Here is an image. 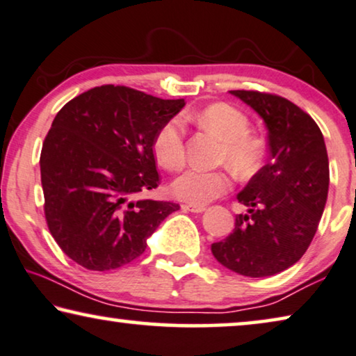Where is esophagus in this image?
<instances>
[{"instance_id": "34e87169", "label": "esophagus", "mask_w": 356, "mask_h": 356, "mask_svg": "<svg viewBox=\"0 0 356 356\" xmlns=\"http://www.w3.org/2000/svg\"><path fill=\"white\" fill-rule=\"evenodd\" d=\"M182 208L185 211H190V212H203L206 209L204 204H193V203H185L182 204Z\"/></svg>"}]
</instances>
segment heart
I'll return each instance as SVG.
<instances>
[{
  "label": "heart",
  "instance_id": "obj_1",
  "mask_svg": "<svg viewBox=\"0 0 356 356\" xmlns=\"http://www.w3.org/2000/svg\"><path fill=\"white\" fill-rule=\"evenodd\" d=\"M182 120L222 140L219 160L241 176H249L261 166L267 153V142L262 136L249 131L248 116L240 108L225 102H216L185 113ZM153 155L158 164L168 171H176L182 166L185 161V132L179 120H169L158 129L153 139ZM230 188L232 176L225 169H187L171 184V193L177 200L193 204L209 203Z\"/></svg>",
  "mask_w": 356,
  "mask_h": 356
}]
</instances>
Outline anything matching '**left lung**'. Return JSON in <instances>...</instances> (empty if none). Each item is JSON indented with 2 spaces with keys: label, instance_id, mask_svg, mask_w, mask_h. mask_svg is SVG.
Segmentation results:
<instances>
[{
  "label": "left lung",
  "instance_id": "obj_1",
  "mask_svg": "<svg viewBox=\"0 0 356 356\" xmlns=\"http://www.w3.org/2000/svg\"><path fill=\"white\" fill-rule=\"evenodd\" d=\"M230 92L264 118L270 161L236 196L249 214L236 216L235 229L211 251L232 272L272 277L304 256L320 224L330 187L325 139L315 120L281 95Z\"/></svg>",
  "mask_w": 356,
  "mask_h": 356
}]
</instances>
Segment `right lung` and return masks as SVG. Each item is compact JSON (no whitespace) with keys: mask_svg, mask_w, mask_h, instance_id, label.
I'll use <instances>...</instances> for the list:
<instances>
[{"mask_svg":"<svg viewBox=\"0 0 356 356\" xmlns=\"http://www.w3.org/2000/svg\"><path fill=\"white\" fill-rule=\"evenodd\" d=\"M184 105L104 84L56 115L40 156L44 217L73 262L95 272L123 267L179 209L171 201L134 198L161 182L153 139Z\"/></svg>","mask_w":356,"mask_h":356,"instance_id":"add662e5","label":"right lung"}]
</instances>
